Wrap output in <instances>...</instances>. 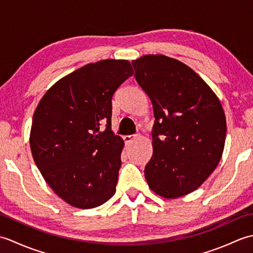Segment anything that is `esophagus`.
Segmentation results:
<instances>
[{"instance_id":"obj_1","label":"esophagus","mask_w":253,"mask_h":253,"mask_svg":"<svg viewBox=\"0 0 253 253\" xmlns=\"http://www.w3.org/2000/svg\"><path fill=\"white\" fill-rule=\"evenodd\" d=\"M123 139H124V141H125L126 144H129V143H131L133 140H135L136 136H135V135H127V136H124Z\"/></svg>"}]
</instances>
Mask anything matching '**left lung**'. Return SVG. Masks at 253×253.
<instances>
[{"label":"left lung","instance_id":"1","mask_svg":"<svg viewBox=\"0 0 253 253\" xmlns=\"http://www.w3.org/2000/svg\"><path fill=\"white\" fill-rule=\"evenodd\" d=\"M152 102L153 154L144 169L150 189L176 199L198 189L222 158L226 117L216 94L178 60L148 54L132 61Z\"/></svg>","mask_w":253,"mask_h":253}]
</instances>
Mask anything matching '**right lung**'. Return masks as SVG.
I'll return each mask as SVG.
<instances>
[{"mask_svg":"<svg viewBox=\"0 0 253 253\" xmlns=\"http://www.w3.org/2000/svg\"><path fill=\"white\" fill-rule=\"evenodd\" d=\"M132 75L126 60L87 64L53 84L35 111L32 158L52 190L75 208H96L116 191L125 143L111 129L112 98Z\"/></svg>","mask_w":253,"mask_h":253,"instance_id":"obj_1","label":"right lung"}]
</instances>
